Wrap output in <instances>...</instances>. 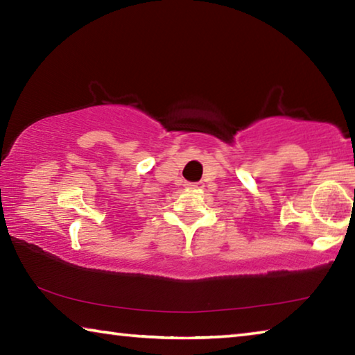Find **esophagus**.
Instances as JSON below:
<instances>
[{
    "instance_id": "1",
    "label": "esophagus",
    "mask_w": 355,
    "mask_h": 355,
    "mask_svg": "<svg viewBox=\"0 0 355 355\" xmlns=\"http://www.w3.org/2000/svg\"><path fill=\"white\" fill-rule=\"evenodd\" d=\"M186 186H188L189 189H197L200 188V183H186Z\"/></svg>"
}]
</instances>
